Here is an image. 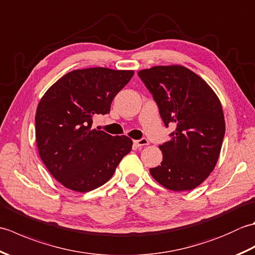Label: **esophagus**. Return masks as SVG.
<instances>
[{
    "mask_svg": "<svg viewBox=\"0 0 255 255\" xmlns=\"http://www.w3.org/2000/svg\"><path fill=\"white\" fill-rule=\"evenodd\" d=\"M133 143L137 145V147H143V145H148L149 144V141L147 138H141L139 140H134Z\"/></svg>",
    "mask_w": 255,
    "mask_h": 255,
    "instance_id": "34e87169",
    "label": "esophagus"
}]
</instances>
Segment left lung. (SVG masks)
<instances>
[{"mask_svg":"<svg viewBox=\"0 0 255 255\" xmlns=\"http://www.w3.org/2000/svg\"><path fill=\"white\" fill-rule=\"evenodd\" d=\"M153 95L162 121L173 125L172 139L159 145L154 180L174 192L191 191L214 171L225 137L223 106L213 89L183 66H156L138 72Z\"/></svg>","mask_w":255,"mask_h":255,"instance_id":"left-lung-1","label":"left lung"}]
</instances>
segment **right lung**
Segmentation results:
<instances>
[{
    "instance_id": "1",
    "label": "right lung",
    "mask_w": 255,
    "mask_h": 255,
    "mask_svg": "<svg viewBox=\"0 0 255 255\" xmlns=\"http://www.w3.org/2000/svg\"><path fill=\"white\" fill-rule=\"evenodd\" d=\"M132 70L90 68L63 75L41 97L36 111L38 152L64 187L86 193L113 176L130 152L132 140L92 128L93 118L111 111L114 97Z\"/></svg>"
}]
</instances>
